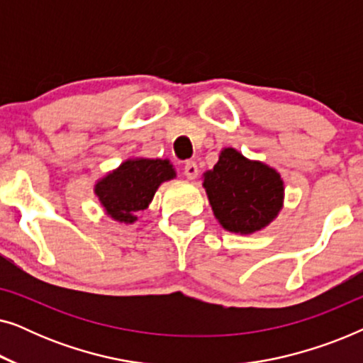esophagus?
Instances as JSON below:
<instances>
[{
	"mask_svg": "<svg viewBox=\"0 0 363 363\" xmlns=\"http://www.w3.org/2000/svg\"><path fill=\"white\" fill-rule=\"evenodd\" d=\"M183 172H185V177L188 178V180H195V178L198 177V165L195 162H186L185 163V168H183Z\"/></svg>",
	"mask_w": 363,
	"mask_h": 363,
	"instance_id": "obj_1",
	"label": "esophagus"
}]
</instances>
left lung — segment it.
Masks as SVG:
<instances>
[{"label": "left lung", "instance_id": "left-lung-1", "mask_svg": "<svg viewBox=\"0 0 363 363\" xmlns=\"http://www.w3.org/2000/svg\"><path fill=\"white\" fill-rule=\"evenodd\" d=\"M203 188L218 223L230 233L252 235L276 220L284 206V182L276 168L223 148L203 173Z\"/></svg>", "mask_w": 363, "mask_h": 363}]
</instances>
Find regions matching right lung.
Listing matches in <instances>:
<instances>
[{
    "label": "right lung",
    "mask_w": 363,
    "mask_h": 363,
    "mask_svg": "<svg viewBox=\"0 0 363 363\" xmlns=\"http://www.w3.org/2000/svg\"><path fill=\"white\" fill-rule=\"evenodd\" d=\"M175 177L177 170L168 158L132 157L99 178L94 193L108 218L133 225L138 220L137 213L147 210L158 186Z\"/></svg>",
    "instance_id": "obj_1"
}]
</instances>
